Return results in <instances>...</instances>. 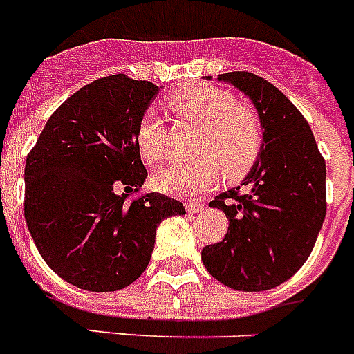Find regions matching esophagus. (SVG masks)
<instances>
[{"label":"esophagus","instance_id":"1","mask_svg":"<svg viewBox=\"0 0 354 354\" xmlns=\"http://www.w3.org/2000/svg\"><path fill=\"white\" fill-rule=\"evenodd\" d=\"M185 209L189 214H198V212H203V203L200 202H187Z\"/></svg>","mask_w":354,"mask_h":354}]
</instances>
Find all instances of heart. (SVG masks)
Segmentation results:
<instances>
[{
	"mask_svg": "<svg viewBox=\"0 0 354 354\" xmlns=\"http://www.w3.org/2000/svg\"><path fill=\"white\" fill-rule=\"evenodd\" d=\"M169 107L180 120L200 127L196 162L172 163L154 174L160 192L187 198L216 187L220 178L238 180L254 165L261 149L260 118L251 107L212 85H187L169 97ZM136 145L145 162L163 156V123L156 111H145L138 122Z\"/></svg>",
	"mask_w": 354,
	"mask_h": 354,
	"instance_id": "heart-1",
	"label": "heart"
}]
</instances>
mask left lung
Returning a JSON list of instances; mask_svg holds the SVG:
<instances>
[{
	"mask_svg": "<svg viewBox=\"0 0 354 354\" xmlns=\"http://www.w3.org/2000/svg\"><path fill=\"white\" fill-rule=\"evenodd\" d=\"M209 80V77H207ZM260 116L261 149L238 187L209 203L225 212L222 242L203 247L212 278L236 291H267L300 269L326 218V162L313 131L289 97L251 73H227Z\"/></svg>",
	"mask_w": 354,
	"mask_h": 354,
	"instance_id": "obj_1",
	"label": "left lung"
}]
</instances>
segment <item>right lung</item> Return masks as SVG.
Masks as SVG:
<instances>
[{
    "label": "right lung",
    "instance_id": "1",
    "mask_svg": "<svg viewBox=\"0 0 354 354\" xmlns=\"http://www.w3.org/2000/svg\"><path fill=\"white\" fill-rule=\"evenodd\" d=\"M158 91L125 74L100 77L54 111L28 152L25 222L45 263L80 289L131 286L151 261L158 225L185 214L160 192L127 202L113 191H138L147 178L136 129Z\"/></svg>",
    "mask_w": 354,
    "mask_h": 354
}]
</instances>
